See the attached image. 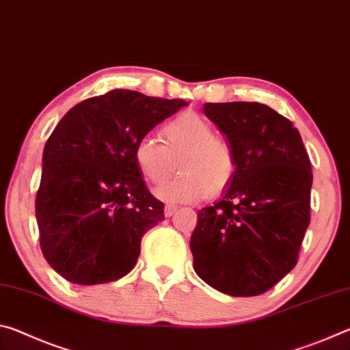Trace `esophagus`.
I'll list each match as a JSON object with an SVG mask.
<instances>
[{"mask_svg": "<svg viewBox=\"0 0 350 350\" xmlns=\"http://www.w3.org/2000/svg\"><path fill=\"white\" fill-rule=\"evenodd\" d=\"M174 213H177V206H174V205L165 206V216H167V217H171L174 215Z\"/></svg>", "mask_w": 350, "mask_h": 350, "instance_id": "34e87169", "label": "esophagus"}]
</instances>
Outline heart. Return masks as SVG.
I'll list each match as a JSON object with an SVG mask.
<instances>
[{
    "label": "heart",
    "instance_id": "heart-1",
    "mask_svg": "<svg viewBox=\"0 0 350 350\" xmlns=\"http://www.w3.org/2000/svg\"><path fill=\"white\" fill-rule=\"evenodd\" d=\"M162 142L145 135L134 146L140 173L152 183L167 182L177 168L176 180L156 189L159 199L170 204H191L222 193L236 174L232 145L215 135L208 122L193 112L177 116L162 128Z\"/></svg>",
    "mask_w": 350,
    "mask_h": 350
}]
</instances>
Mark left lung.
Masks as SVG:
<instances>
[{
	"mask_svg": "<svg viewBox=\"0 0 350 350\" xmlns=\"http://www.w3.org/2000/svg\"><path fill=\"white\" fill-rule=\"evenodd\" d=\"M236 156V174L198 213L189 239L200 280L225 295L256 296L296 265L310 222L312 167L298 129L256 102L205 103Z\"/></svg>",
	"mask_w": 350,
	"mask_h": 350,
	"instance_id": "1",
	"label": "left lung"
}]
</instances>
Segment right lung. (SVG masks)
<instances>
[{"mask_svg": "<svg viewBox=\"0 0 350 350\" xmlns=\"http://www.w3.org/2000/svg\"><path fill=\"white\" fill-rule=\"evenodd\" d=\"M187 105L112 90L75 105L55 126L44 145L35 215L41 252L64 280L96 286L134 269L144 234L165 219L134 146Z\"/></svg>", "mask_w": 350, "mask_h": 350, "instance_id": "add662e5", "label": "right lung"}]
</instances>
